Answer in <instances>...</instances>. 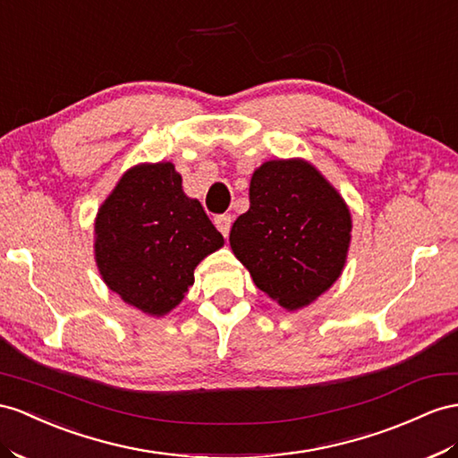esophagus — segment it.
<instances>
[{"label":"esophagus","instance_id":"1","mask_svg":"<svg viewBox=\"0 0 458 458\" xmlns=\"http://www.w3.org/2000/svg\"><path fill=\"white\" fill-rule=\"evenodd\" d=\"M215 225H216V228L220 230L222 236L228 238L230 228H232V215H218V216L215 218Z\"/></svg>","mask_w":458,"mask_h":458}]
</instances>
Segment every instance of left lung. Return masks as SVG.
<instances>
[{
  "label": "left lung",
  "mask_w": 458,
  "mask_h": 458,
  "mask_svg": "<svg viewBox=\"0 0 458 458\" xmlns=\"http://www.w3.org/2000/svg\"><path fill=\"white\" fill-rule=\"evenodd\" d=\"M350 213L331 183L303 160L257 168L250 210L233 222L230 245L255 286L286 310H300L341 276Z\"/></svg>",
  "instance_id": "1"
}]
</instances>
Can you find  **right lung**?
<instances>
[{"mask_svg": "<svg viewBox=\"0 0 458 458\" xmlns=\"http://www.w3.org/2000/svg\"><path fill=\"white\" fill-rule=\"evenodd\" d=\"M95 230L104 283L157 318L178 306L199 261L225 243L201 203L185 197L170 162L125 172L100 207Z\"/></svg>", "mask_w": 458, "mask_h": 458, "instance_id": "obj_1", "label": "right lung"}]
</instances>
